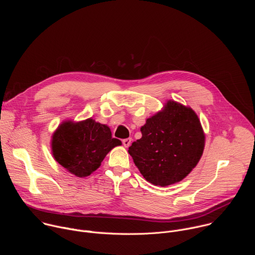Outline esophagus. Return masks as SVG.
Wrapping results in <instances>:
<instances>
[{"instance_id":"obj_1","label":"esophagus","mask_w":255,"mask_h":255,"mask_svg":"<svg viewBox=\"0 0 255 255\" xmlns=\"http://www.w3.org/2000/svg\"><path fill=\"white\" fill-rule=\"evenodd\" d=\"M131 141H132V138H126V139H123L122 142H123V145L125 147H128L129 145L131 144Z\"/></svg>"}]
</instances>
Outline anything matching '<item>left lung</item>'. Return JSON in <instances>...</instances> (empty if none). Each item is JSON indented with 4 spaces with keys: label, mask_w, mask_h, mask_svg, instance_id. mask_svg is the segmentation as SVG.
Here are the masks:
<instances>
[{
    "label": "left lung",
    "mask_w": 255,
    "mask_h": 255,
    "mask_svg": "<svg viewBox=\"0 0 255 255\" xmlns=\"http://www.w3.org/2000/svg\"><path fill=\"white\" fill-rule=\"evenodd\" d=\"M141 133L128 152L144 178L154 186L165 187L185 178L204 151L205 135L198 116L191 108L172 101L146 120Z\"/></svg>",
    "instance_id": "8db88e82"
}]
</instances>
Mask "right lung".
<instances>
[{
    "mask_svg": "<svg viewBox=\"0 0 255 255\" xmlns=\"http://www.w3.org/2000/svg\"><path fill=\"white\" fill-rule=\"evenodd\" d=\"M121 144L119 139L112 138L108 126L87 119L61 124L52 136V153L69 172L84 177L95 171L107 153Z\"/></svg>",
    "mask_w": 255,
    "mask_h": 255,
    "instance_id": "obj_1",
    "label": "right lung"
}]
</instances>
